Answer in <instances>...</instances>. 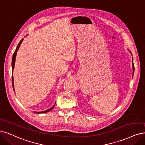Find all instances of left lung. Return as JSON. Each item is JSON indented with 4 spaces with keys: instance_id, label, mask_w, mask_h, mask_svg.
<instances>
[{
    "instance_id": "1",
    "label": "left lung",
    "mask_w": 145,
    "mask_h": 145,
    "mask_svg": "<svg viewBox=\"0 0 145 145\" xmlns=\"http://www.w3.org/2000/svg\"><path fill=\"white\" fill-rule=\"evenodd\" d=\"M128 51H129V52L131 53V54H132V53H131V52L128 50ZM132 67H133V75L134 74V72H135V66H134V64H133V59H132Z\"/></svg>"
}]
</instances>
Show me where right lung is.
<instances>
[{
  "label": "right lung",
  "instance_id": "1",
  "mask_svg": "<svg viewBox=\"0 0 145 145\" xmlns=\"http://www.w3.org/2000/svg\"><path fill=\"white\" fill-rule=\"evenodd\" d=\"M23 39H21V41L19 42V44H18V45H17V48H16V50H15V52H14V54H13V56H12V73H13L14 68V67H15V62L16 56H17V51H18V49H19L20 46V45H21V42H23ZM12 82L13 89H14V91H15L14 85V77H13V75H12ZM55 105H56V103H54V105L51 107V108H50L49 109H48V110H44V111H42V112H34V113H35V114H44V113H46V112L51 110L54 108V107Z\"/></svg>",
  "mask_w": 145,
  "mask_h": 145
}]
</instances>
